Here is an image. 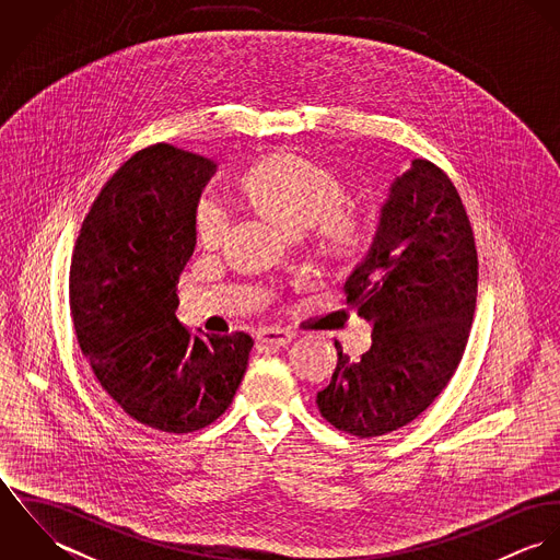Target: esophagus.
Listing matches in <instances>:
<instances>
[{"instance_id": "34e87169", "label": "esophagus", "mask_w": 560, "mask_h": 560, "mask_svg": "<svg viewBox=\"0 0 560 560\" xmlns=\"http://www.w3.org/2000/svg\"><path fill=\"white\" fill-rule=\"evenodd\" d=\"M258 336L262 342H269L273 347H284L298 336V331L291 327H282V325H269V327H262Z\"/></svg>"}]
</instances>
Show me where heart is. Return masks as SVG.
Returning <instances> with one entry per match:
<instances>
[{
	"label": "heart",
	"instance_id": "obj_1",
	"mask_svg": "<svg viewBox=\"0 0 560 560\" xmlns=\"http://www.w3.org/2000/svg\"><path fill=\"white\" fill-rule=\"evenodd\" d=\"M241 189L252 205L289 233H302L317 222L320 240L340 252L360 235L358 215L340 205L342 187L319 163L295 153H269L241 176ZM231 231L224 205L207 198L196 209L198 240L209 247L222 245Z\"/></svg>",
	"mask_w": 560,
	"mask_h": 560
}]
</instances>
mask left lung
Listing matches in <instances>:
<instances>
[{
  "label": "left lung",
  "instance_id": "obj_1",
  "mask_svg": "<svg viewBox=\"0 0 560 560\" xmlns=\"http://www.w3.org/2000/svg\"><path fill=\"white\" fill-rule=\"evenodd\" d=\"M479 254L448 174L427 160L393 183L366 260L345 282L347 306L373 323L358 360L342 353L320 416L338 431L377 438L418 418L446 388L468 345Z\"/></svg>",
  "mask_w": 560,
  "mask_h": 560
}]
</instances>
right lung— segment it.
Returning a JSON list of instances; mask_svg holds the SVG:
<instances>
[{"label":"right lung","instance_id":"right-lung-1","mask_svg":"<svg viewBox=\"0 0 560 560\" xmlns=\"http://www.w3.org/2000/svg\"><path fill=\"white\" fill-rule=\"evenodd\" d=\"M213 172V160L165 142L138 151L90 205L71 258L81 353L127 416L163 433L215 422L254 347L245 331H191L174 315Z\"/></svg>","mask_w":560,"mask_h":560}]
</instances>
